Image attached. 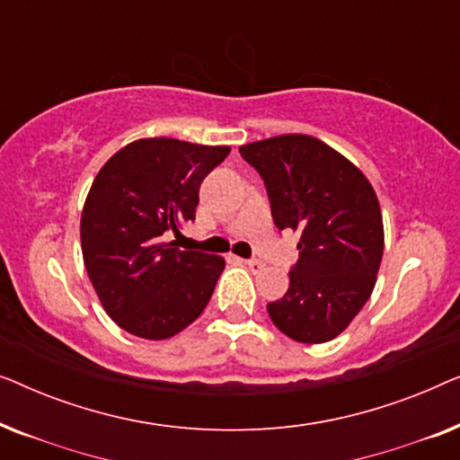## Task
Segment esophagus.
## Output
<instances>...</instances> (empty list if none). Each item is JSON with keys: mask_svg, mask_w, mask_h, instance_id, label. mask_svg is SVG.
<instances>
[{"mask_svg": "<svg viewBox=\"0 0 460 460\" xmlns=\"http://www.w3.org/2000/svg\"><path fill=\"white\" fill-rule=\"evenodd\" d=\"M243 263L251 270V272H255V274H257V272H261V270L266 268V263H263V261H257V260H244Z\"/></svg>", "mask_w": 460, "mask_h": 460, "instance_id": "obj_1", "label": "esophagus"}]
</instances>
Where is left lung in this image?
Masks as SVG:
<instances>
[{"mask_svg": "<svg viewBox=\"0 0 460 460\" xmlns=\"http://www.w3.org/2000/svg\"><path fill=\"white\" fill-rule=\"evenodd\" d=\"M238 150L266 184L276 228L299 232L288 291L268 304L270 318L293 341H331L375 288L385 243L375 188L314 136L285 134Z\"/></svg>", "mask_w": 460, "mask_h": 460, "instance_id": "obj_1", "label": "left lung"}]
</instances>
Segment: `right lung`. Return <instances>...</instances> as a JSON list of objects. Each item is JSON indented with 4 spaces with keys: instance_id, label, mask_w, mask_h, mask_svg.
<instances>
[{
    "instance_id": "1",
    "label": "right lung",
    "mask_w": 460,
    "mask_h": 460,
    "mask_svg": "<svg viewBox=\"0 0 460 460\" xmlns=\"http://www.w3.org/2000/svg\"><path fill=\"white\" fill-rule=\"evenodd\" d=\"M230 146L142 137L104 163L81 211V251L104 312L131 335L161 341L209 304L224 257L180 251L167 230L194 222L199 188Z\"/></svg>"
}]
</instances>
